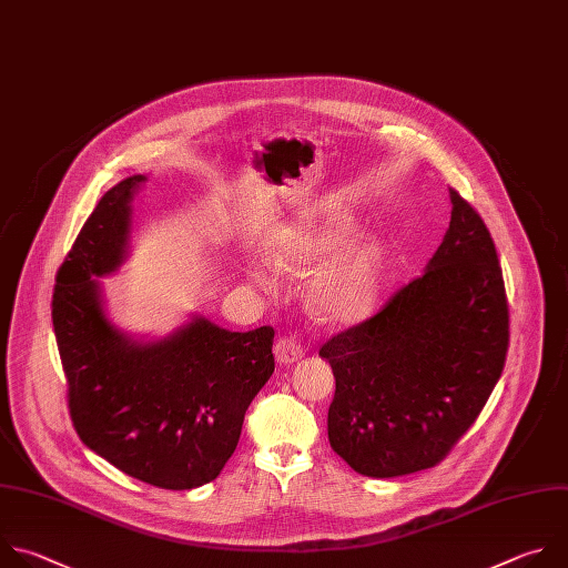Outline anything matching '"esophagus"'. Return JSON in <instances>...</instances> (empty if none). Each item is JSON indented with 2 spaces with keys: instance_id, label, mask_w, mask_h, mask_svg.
I'll list each match as a JSON object with an SVG mask.
<instances>
[{
  "instance_id": "obj_1",
  "label": "esophagus",
  "mask_w": 568,
  "mask_h": 568,
  "mask_svg": "<svg viewBox=\"0 0 568 568\" xmlns=\"http://www.w3.org/2000/svg\"><path fill=\"white\" fill-rule=\"evenodd\" d=\"M302 356H304V347L297 343L295 337L284 335L275 343V358L280 365H293V363L302 361Z\"/></svg>"
}]
</instances>
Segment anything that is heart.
Listing matches in <instances>:
<instances>
[{"label":"heart","mask_w":568,"mask_h":568,"mask_svg":"<svg viewBox=\"0 0 568 568\" xmlns=\"http://www.w3.org/2000/svg\"><path fill=\"white\" fill-rule=\"evenodd\" d=\"M354 221L331 214L317 225L288 229L273 240L268 260L275 271L304 277L352 235ZM383 253L374 242H354L328 260L308 284V304L328 324H354L367 317L378 300Z\"/></svg>","instance_id":"heart-1"}]
</instances>
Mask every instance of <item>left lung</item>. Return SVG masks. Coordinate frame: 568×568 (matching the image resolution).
Listing matches in <instances>:
<instances>
[{
	"mask_svg": "<svg viewBox=\"0 0 568 568\" xmlns=\"http://www.w3.org/2000/svg\"><path fill=\"white\" fill-rule=\"evenodd\" d=\"M449 201V229L423 275L320 349L335 376L328 443L365 477L440 464L504 372L508 300L495 242L457 190Z\"/></svg>",
	"mask_w": 568,
	"mask_h": 568,
	"instance_id": "1",
	"label": "left lung"
}]
</instances>
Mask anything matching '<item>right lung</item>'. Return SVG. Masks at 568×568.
<instances>
[{
	"mask_svg": "<svg viewBox=\"0 0 568 568\" xmlns=\"http://www.w3.org/2000/svg\"><path fill=\"white\" fill-rule=\"evenodd\" d=\"M143 181L134 174L98 201L58 271L51 315L80 440L139 481L192 490L233 457L246 409L275 372V331H225L194 315L143 343L111 324L95 277L128 260Z\"/></svg>",
	"mask_w": 568,
	"mask_h": 568,
	"instance_id": "1",
	"label": "right lung"
}]
</instances>
